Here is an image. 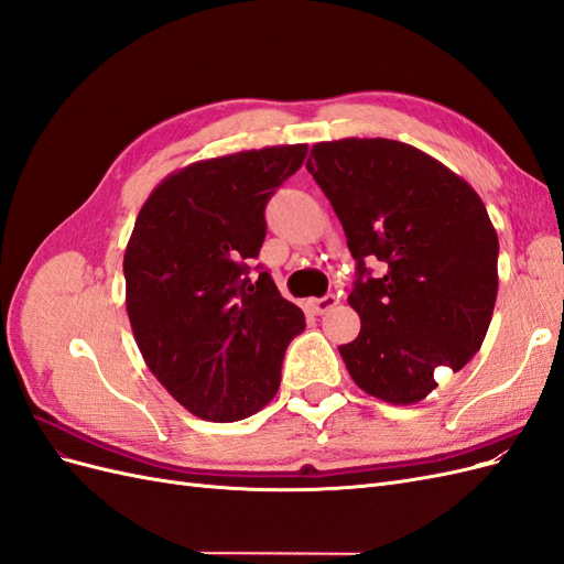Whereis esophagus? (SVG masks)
Returning a JSON list of instances; mask_svg holds the SVG:
<instances>
[{
  "label": "esophagus",
  "instance_id": "34e87169",
  "mask_svg": "<svg viewBox=\"0 0 564 564\" xmlns=\"http://www.w3.org/2000/svg\"><path fill=\"white\" fill-rule=\"evenodd\" d=\"M336 303H338V299H336L334 294H327V296H322V299H311V301H308L311 311H313V313H317V315H324V313L334 311V308H336Z\"/></svg>",
  "mask_w": 564,
  "mask_h": 564
}]
</instances>
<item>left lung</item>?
<instances>
[{
  "label": "left lung",
  "mask_w": 564,
  "mask_h": 564,
  "mask_svg": "<svg viewBox=\"0 0 564 564\" xmlns=\"http://www.w3.org/2000/svg\"><path fill=\"white\" fill-rule=\"evenodd\" d=\"M308 172L357 261L360 334L338 346L352 381L388 404H416L437 367L480 350L499 292V237L473 187L423 150L390 139L315 143ZM382 263L370 278L369 262Z\"/></svg>",
  "instance_id": "8db88e82"
}]
</instances>
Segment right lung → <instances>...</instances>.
<instances>
[{"mask_svg":"<svg viewBox=\"0 0 564 564\" xmlns=\"http://www.w3.org/2000/svg\"><path fill=\"white\" fill-rule=\"evenodd\" d=\"M308 145H268L169 174L141 207L124 249L127 315L148 369L187 412L240 421L280 388L284 350L305 317L249 261L265 204Z\"/></svg>","mask_w":564,"mask_h":564,"instance_id":"1","label":"right lung"}]
</instances>
